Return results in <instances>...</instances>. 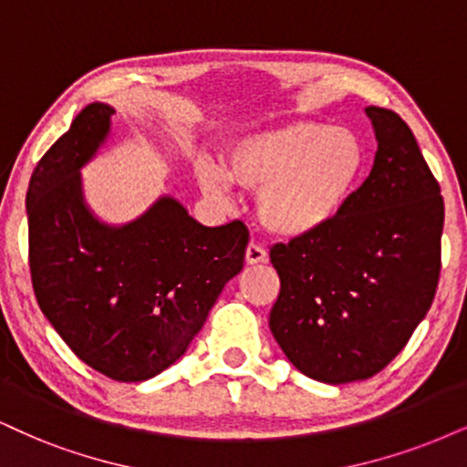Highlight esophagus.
Wrapping results in <instances>:
<instances>
[{"instance_id":"obj_1","label":"esophagus","mask_w":467,"mask_h":467,"mask_svg":"<svg viewBox=\"0 0 467 467\" xmlns=\"http://www.w3.org/2000/svg\"><path fill=\"white\" fill-rule=\"evenodd\" d=\"M244 260H246V264H262V262L268 260V253H266V249H264L262 244L251 243L249 246H246Z\"/></svg>"}]
</instances>
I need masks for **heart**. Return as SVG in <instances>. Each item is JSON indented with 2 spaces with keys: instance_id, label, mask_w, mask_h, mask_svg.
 I'll list each match as a JSON object with an SVG mask.
<instances>
[{
  "instance_id": "b5f03b06",
  "label": "heart",
  "mask_w": 467,
  "mask_h": 467,
  "mask_svg": "<svg viewBox=\"0 0 467 467\" xmlns=\"http://www.w3.org/2000/svg\"><path fill=\"white\" fill-rule=\"evenodd\" d=\"M223 166L224 172L210 162L197 166L207 197H227L229 179L257 192V218L266 232L298 240L329 229L347 210L366 151L355 131L298 120L234 140Z\"/></svg>"
}]
</instances>
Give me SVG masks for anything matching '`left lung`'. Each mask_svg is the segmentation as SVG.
I'll return each mask as SVG.
<instances>
[{
  "label": "left lung",
  "instance_id": "1",
  "mask_svg": "<svg viewBox=\"0 0 467 467\" xmlns=\"http://www.w3.org/2000/svg\"><path fill=\"white\" fill-rule=\"evenodd\" d=\"M377 153L325 232L270 249L281 279L270 331L305 377L364 381L410 342L433 303L444 199L410 125L368 106Z\"/></svg>",
  "mask_w": 467,
  "mask_h": 467
}]
</instances>
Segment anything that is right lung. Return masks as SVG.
<instances>
[{
  "label": "right lung",
  "instance_id": "obj_1",
  "mask_svg": "<svg viewBox=\"0 0 467 467\" xmlns=\"http://www.w3.org/2000/svg\"><path fill=\"white\" fill-rule=\"evenodd\" d=\"M114 108L90 103L51 145L27 188L30 273L40 312L84 364L147 381L186 353L224 284L243 270L249 229L205 227L172 197L125 224L86 205L79 169L110 134Z\"/></svg>",
  "mask_w": 467,
  "mask_h": 467
}]
</instances>
